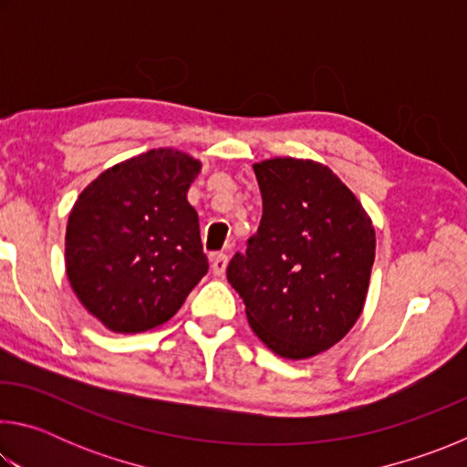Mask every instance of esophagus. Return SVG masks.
Listing matches in <instances>:
<instances>
[{"label":"esophagus","instance_id":"obj_1","mask_svg":"<svg viewBox=\"0 0 467 467\" xmlns=\"http://www.w3.org/2000/svg\"><path fill=\"white\" fill-rule=\"evenodd\" d=\"M210 264H212V272H214V275H224L226 265H228V257L224 255V253H214V255H210Z\"/></svg>","mask_w":467,"mask_h":467}]
</instances>
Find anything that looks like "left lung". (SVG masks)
Instances as JSON below:
<instances>
[{
	"label": "left lung",
	"instance_id": "obj_1",
	"mask_svg": "<svg viewBox=\"0 0 467 467\" xmlns=\"http://www.w3.org/2000/svg\"><path fill=\"white\" fill-rule=\"evenodd\" d=\"M264 214L226 278L251 329L282 358L329 350L360 317L375 226L334 171L303 158L253 164Z\"/></svg>",
	"mask_w": 467,
	"mask_h": 467
}]
</instances>
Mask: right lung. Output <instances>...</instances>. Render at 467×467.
I'll return each instance as SVG.
<instances>
[{"label": "right lung", "instance_id": "obj_1", "mask_svg": "<svg viewBox=\"0 0 467 467\" xmlns=\"http://www.w3.org/2000/svg\"><path fill=\"white\" fill-rule=\"evenodd\" d=\"M202 162L172 148L115 164L69 212L66 270L84 309L117 334L167 323L208 274L187 192Z\"/></svg>", "mask_w": 467, "mask_h": 467}]
</instances>
